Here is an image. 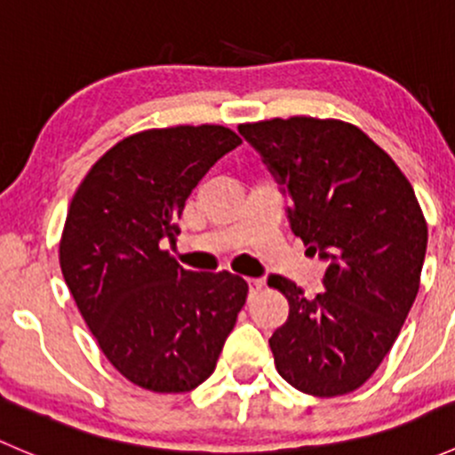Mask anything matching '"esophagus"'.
<instances>
[{"label": "esophagus", "mask_w": 455, "mask_h": 455, "mask_svg": "<svg viewBox=\"0 0 455 455\" xmlns=\"http://www.w3.org/2000/svg\"><path fill=\"white\" fill-rule=\"evenodd\" d=\"M246 283H249L251 295H255V292L261 291V286H264V282H261V279H246Z\"/></svg>", "instance_id": "esophagus-1"}]
</instances>
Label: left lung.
<instances>
[{"instance_id":"1","label":"left lung","mask_w":455,"mask_h":455,"mask_svg":"<svg viewBox=\"0 0 455 455\" xmlns=\"http://www.w3.org/2000/svg\"><path fill=\"white\" fill-rule=\"evenodd\" d=\"M282 194L308 255L325 261L315 297L273 275L288 319L268 339L283 380L313 396L365 383L396 341L416 299L427 222L410 180L350 123L292 116L237 127Z\"/></svg>"}]
</instances>
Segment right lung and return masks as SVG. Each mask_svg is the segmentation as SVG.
I'll return each instance as SVG.
<instances>
[{"mask_svg":"<svg viewBox=\"0 0 455 455\" xmlns=\"http://www.w3.org/2000/svg\"><path fill=\"white\" fill-rule=\"evenodd\" d=\"M237 145L222 125L127 136L96 160L68 209L63 279L109 363L149 392L204 383L246 304L242 277L185 270L163 251L191 191Z\"/></svg>","mask_w":455,"mask_h":455,"instance_id":"obj_1","label":"right lung"}]
</instances>
